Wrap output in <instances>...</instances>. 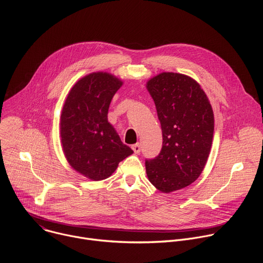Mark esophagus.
<instances>
[{"label": "esophagus", "mask_w": 263, "mask_h": 263, "mask_svg": "<svg viewBox=\"0 0 263 263\" xmlns=\"http://www.w3.org/2000/svg\"><path fill=\"white\" fill-rule=\"evenodd\" d=\"M131 147H132V149H133V151H134V153H136V154L140 153L141 146H140V143H139V142H138V143H135V144H133Z\"/></svg>", "instance_id": "1"}]
</instances>
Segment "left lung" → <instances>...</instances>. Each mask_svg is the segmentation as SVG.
Listing matches in <instances>:
<instances>
[{"label": "left lung", "instance_id": "left-lung-1", "mask_svg": "<svg viewBox=\"0 0 263 263\" xmlns=\"http://www.w3.org/2000/svg\"><path fill=\"white\" fill-rule=\"evenodd\" d=\"M162 130V147L145 159L147 178L162 193L191 185L207 162L213 138L211 105L199 83L177 72H161L146 83Z\"/></svg>", "mask_w": 263, "mask_h": 263}]
</instances>
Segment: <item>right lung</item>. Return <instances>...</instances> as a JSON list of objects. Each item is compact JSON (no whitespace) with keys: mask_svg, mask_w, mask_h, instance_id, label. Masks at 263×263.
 <instances>
[{"mask_svg":"<svg viewBox=\"0 0 263 263\" xmlns=\"http://www.w3.org/2000/svg\"><path fill=\"white\" fill-rule=\"evenodd\" d=\"M122 84L110 73L92 72L73 85L62 109L64 155L72 168L95 181L111 176L133 153L107 119L110 102Z\"/></svg>","mask_w":263,"mask_h":263,"instance_id":"1","label":"right lung"}]
</instances>
